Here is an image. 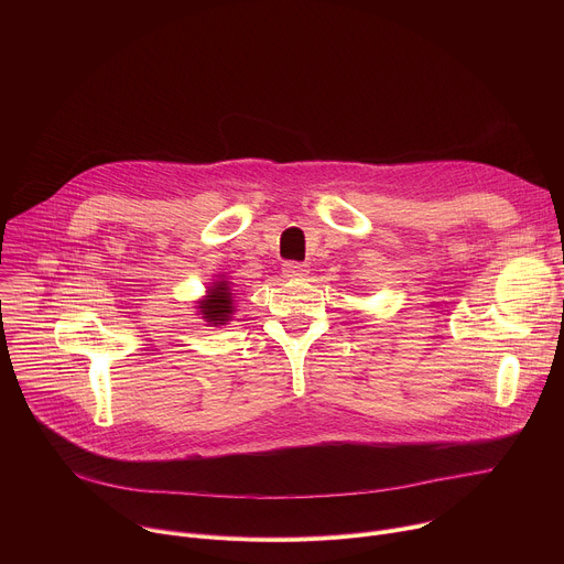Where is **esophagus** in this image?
<instances>
[{
	"label": "esophagus",
	"instance_id": "esophagus-1",
	"mask_svg": "<svg viewBox=\"0 0 564 564\" xmlns=\"http://www.w3.org/2000/svg\"><path fill=\"white\" fill-rule=\"evenodd\" d=\"M305 274H307V268L301 265V263L290 261V263L283 265V276H288V279H303Z\"/></svg>",
	"mask_w": 564,
	"mask_h": 564
}]
</instances>
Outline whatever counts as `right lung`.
Instances as JSON below:
<instances>
[{
  "label": "right lung",
  "instance_id": "right-lung-1",
  "mask_svg": "<svg viewBox=\"0 0 564 564\" xmlns=\"http://www.w3.org/2000/svg\"><path fill=\"white\" fill-rule=\"evenodd\" d=\"M234 283L227 281L225 274H218L216 281L205 290V296L196 301L198 314L207 321L209 326H225L231 321L234 310Z\"/></svg>",
  "mask_w": 564,
  "mask_h": 564
}]
</instances>
